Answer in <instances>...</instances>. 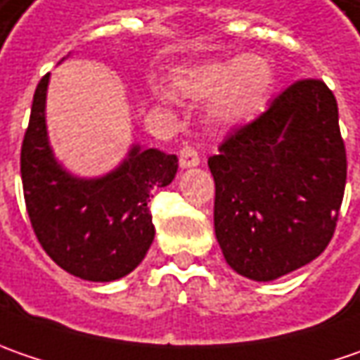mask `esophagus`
<instances>
[{"instance_id": "obj_1", "label": "esophagus", "mask_w": 360, "mask_h": 360, "mask_svg": "<svg viewBox=\"0 0 360 360\" xmlns=\"http://www.w3.org/2000/svg\"><path fill=\"white\" fill-rule=\"evenodd\" d=\"M200 164V156L192 146H182L180 148V166L182 168H192Z\"/></svg>"}]
</instances>
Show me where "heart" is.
I'll list each match as a JSON object with an SVG mask.
<instances>
[{"mask_svg":"<svg viewBox=\"0 0 360 360\" xmlns=\"http://www.w3.org/2000/svg\"><path fill=\"white\" fill-rule=\"evenodd\" d=\"M274 74L260 58H232L186 70L176 86L188 98L216 100L212 114L222 124H242L266 105Z\"/></svg>","mask_w":360,"mask_h":360,"instance_id":"1","label":"heart"}]
</instances>
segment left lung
<instances>
[{"label":"left lung","mask_w":360,"mask_h":360,"mask_svg":"<svg viewBox=\"0 0 360 360\" xmlns=\"http://www.w3.org/2000/svg\"><path fill=\"white\" fill-rule=\"evenodd\" d=\"M214 230L238 274L274 281L309 264L335 234L347 184V150L335 94L304 77L208 158Z\"/></svg>","instance_id":"1"}]
</instances>
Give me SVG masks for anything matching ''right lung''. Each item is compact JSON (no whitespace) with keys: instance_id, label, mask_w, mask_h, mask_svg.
Segmentation results:
<instances>
[{"instance_id":"1","label":"right lung","mask_w":360,"mask_h":360,"mask_svg":"<svg viewBox=\"0 0 360 360\" xmlns=\"http://www.w3.org/2000/svg\"><path fill=\"white\" fill-rule=\"evenodd\" d=\"M39 79L32 116L21 142V184L25 208L41 248L65 272L94 283L130 274L154 240L152 190L168 186L178 158L160 150L130 152L116 172L77 180L53 160L46 134V90Z\"/></svg>"}]
</instances>
